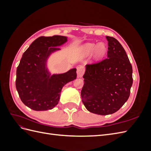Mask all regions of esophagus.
Returning a JSON list of instances; mask_svg holds the SVG:
<instances>
[{
	"label": "esophagus",
	"mask_w": 151,
	"mask_h": 151,
	"mask_svg": "<svg viewBox=\"0 0 151 151\" xmlns=\"http://www.w3.org/2000/svg\"><path fill=\"white\" fill-rule=\"evenodd\" d=\"M84 72V67L83 66H78L77 67V74L78 77H81L83 76Z\"/></svg>",
	"instance_id": "esophagus-1"
}]
</instances>
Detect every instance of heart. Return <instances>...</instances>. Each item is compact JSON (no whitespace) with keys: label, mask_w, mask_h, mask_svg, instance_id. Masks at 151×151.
Listing matches in <instances>:
<instances>
[{"label":"heart","mask_w":151,"mask_h":151,"mask_svg":"<svg viewBox=\"0 0 151 151\" xmlns=\"http://www.w3.org/2000/svg\"><path fill=\"white\" fill-rule=\"evenodd\" d=\"M81 53L84 57L91 55L94 52L96 58H100L103 57L106 52V47L103 43L98 44L94 43H88L81 47Z\"/></svg>","instance_id":"1"}]
</instances>
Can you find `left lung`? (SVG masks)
<instances>
[{
  "label": "left lung",
  "mask_w": 151,
  "mask_h": 151,
  "mask_svg": "<svg viewBox=\"0 0 151 151\" xmlns=\"http://www.w3.org/2000/svg\"><path fill=\"white\" fill-rule=\"evenodd\" d=\"M107 57L86 65L82 101L91 113L107 115L117 111L129 98L133 83L132 67L118 41L106 36Z\"/></svg>",
  "instance_id": "1"
}]
</instances>
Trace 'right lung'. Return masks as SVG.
<instances>
[{"mask_svg": "<svg viewBox=\"0 0 151 151\" xmlns=\"http://www.w3.org/2000/svg\"><path fill=\"white\" fill-rule=\"evenodd\" d=\"M67 37L40 36L23 53L17 68L16 87L22 102L35 111L52 109L58 103L62 89L76 79V68L52 75L47 67L51 55L60 50Z\"/></svg>", "mask_w": 151, "mask_h": 151, "instance_id": "right-lung-1", "label": "right lung"}]
</instances>
